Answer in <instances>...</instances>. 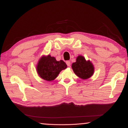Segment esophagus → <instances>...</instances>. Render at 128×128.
Instances as JSON below:
<instances>
[{
    "instance_id": "obj_1",
    "label": "esophagus",
    "mask_w": 128,
    "mask_h": 128,
    "mask_svg": "<svg viewBox=\"0 0 128 128\" xmlns=\"http://www.w3.org/2000/svg\"><path fill=\"white\" fill-rule=\"evenodd\" d=\"M66 65L68 66H70V61H66Z\"/></svg>"
}]
</instances>
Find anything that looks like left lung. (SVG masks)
<instances>
[{"mask_svg":"<svg viewBox=\"0 0 128 128\" xmlns=\"http://www.w3.org/2000/svg\"><path fill=\"white\" fill-rule=\"evenodd\" d=\"M73 72L78 77L82 80L89 78L94 74V66L90 60L86 61L82 55L78 56L76 62L72 64Z\"/></svg>","mask_w":128,"mask_h":128,"instance_id":"8db88e82","label":"left lung"}]
</instances>
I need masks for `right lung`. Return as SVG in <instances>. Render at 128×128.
<instances>
[{
	"instance_id": "right-lung-1",
	"label": "right lung",
	"mask_w": 128,
	"mask_h": 128,
	"mask_svg": "<svg viewBox=\"0 0 128 128\" xmlns=\"http://www.w3.org/2000/svg\"><path fill=\"white\" fill-rule=\"evenodd\" d=\"M66 68V64L63 60L57 61L55 58L52 57L50 55L42 56L36 66L39 76L47 81H53L62 70Z\"/></svg>"
}]
</instances>
